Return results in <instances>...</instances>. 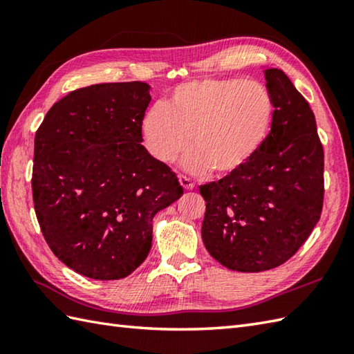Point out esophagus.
<instances>
[{
    "instance_id": "34e87169",
    "label": "esophagus",
    "mask_w": 354,
    "mask_h": 354,
    "mask_svg": "<svg viewBox=\"0 0 354 354\" xmlns=\"http://www.w3.org/2000/svg\"><path fill=\"white\" fill-rule=\"evenodd\" d=\"M178 179H179V184H181L185 190H193L194 189V183L192 181L190 178H187L185 175H179Z\"/></svg>"
}]
</instances>
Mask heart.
Returning a JSON list of instances; mask_svg holds the SVG:
<instances>
[{
    "label": "heart",
    "instance_id": "obj_1",
    "mask_svg": "<svg viewBox=\"0 0 354 354\" xmlns=\"http://www.w3.org/2000/svg\"><path fill=\"white\" fill-rule=\"evenodd\" d=\"M274 103L259 82L204 79L179 85L165 104L142 117L145 145L155 160L173 162L187 149L184 165L193 173L212 170L231 176L242 170L265 142Z\"/></svg>",
    "mask_w": 354,
    "mask_h": 354
}]
</instances>
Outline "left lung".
<instances>
[{"instance_id":"1","label":"left lung","mask_w":354,"mask_h":354,"mask_svg":"<svg viewBox=\"0 0 354 354\" xmlns=\"http://www.w3.org/2000/svg\"><path fill=\"white\" fill-rule=\"evenodd\" d=\"M274 117L242 170L199 189L207 202L202 240L212 257L239 272L288 261L310 236L324 202V149L304 97L278 68L265 71Z\"/></svg>"}]
</instances>
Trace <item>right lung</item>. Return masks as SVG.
Wrapping results in <instances>:
<instances>
[{"instance_id": "right-lung-1", "label": "right lung", "mask_w": 354, "mask_h": 354, "mask_svg": "<svg viewBox=\"0 0 354 354\" xmlns=\"http://www.w3.org/2000/svg\"><path fill=\"white\" fill-rule=\"evenodd\" d=\"M145 82L99 84L53 104L35 137L32 190L53 254L94 280L132 274L153 217L183 196L176 173L141 146Z\"/></svg>"}]
</instances>
